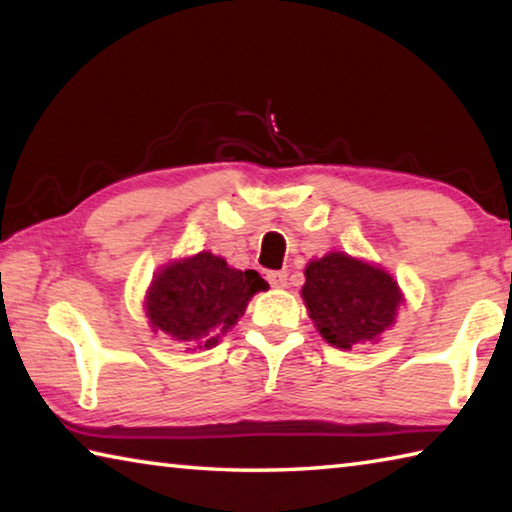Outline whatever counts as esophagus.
I'll return each instance as SVG.
<instances>
[{
    "label": "esophagus",
    "instance_id": "34e87169",
    "mask_svg": "<svg viewBox=\"0 0 512 512\" xmlns=\"http://www.w3.org/2000/svg\"><path fill=\"white\" fill-rule=\"evenodd\" d=\"M266 280H268V284H271L273 289H284L287 287V273L284 271H271L266 275Z\"/></svg>",
    "mask_w": 512,
    "mask_h": 512
}]
</instances>
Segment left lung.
<instances>
[{
    "mask_svg": "<svg viewBox=\"0 0 512 512\" xmlns=\"http://www.w3.org/2000/svg\"><path fill=\"white\" fill-rule=\"evenodd\" d=\"M305 277L302 300L309 318L320 336L341 350L377 341L395 323L404 302L393 275L348 253L311 259Z\"/></svg>",
    "mask_w": 512,
    "mask_h": 512,
    "instance_id": "obj_1",
    "label": "left lung"
}]
</instances>
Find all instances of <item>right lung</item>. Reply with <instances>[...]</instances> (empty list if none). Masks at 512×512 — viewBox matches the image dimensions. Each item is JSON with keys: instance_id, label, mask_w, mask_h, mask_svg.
<instances>
[{"instance_id": "obj_1", "label": "right lung", "mask_w": 512, "mask_h": 512, "mask_svg": "<svg viewBox=\"0 0 512 512\" xmlns=\"http://www.w3.org/2000/svg\"><path fill=\"white\" fill-rule=\"evenodd\" d=\"M266 287L257 271H237L203 250L155 273L144 307L153 332L192 341L194 348H214L244 316L248 300Z\"/></svg>"}]
</instances>
